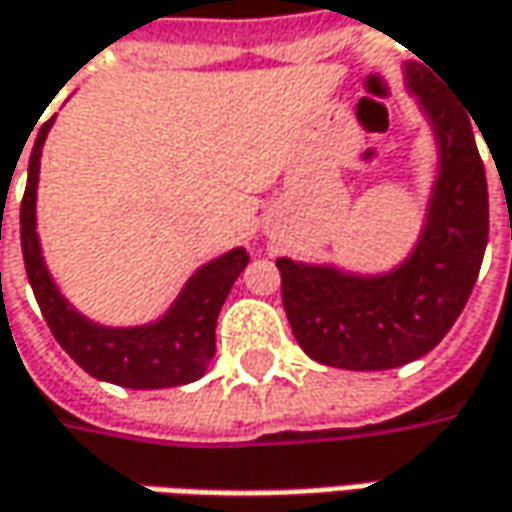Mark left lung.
<instances>
[{
    "label": "left lung",
    "instance_id": "8db88e82",
    "mask_svg": "<svg viewBox=\"0 0 512 512\" xmlns=\"http://www.w3.org/2000/svg\"><path fill=\"white\" fill-rule=\"evenodd\" d=\"M436 138V181L414 249L388 272L277 257L291 331L311 360L385 371L419 360L465 309L487 246V178L470 118L425 64L405 62Z\"/></svg>",
    "mask_w": 512,
    "mask_h": 512
}]
</instances>
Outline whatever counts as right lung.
I'll return each instance as SVG.
<instances>
[{"label": "right lung", "mask_w": 512, "mask_h": 512, "mask_svg": "<svg viewBox=\"0 0 512 512\" xmlns=\"http://www.w3.org/2000/svg\"><path fill=\"white\" fill-rule=\"evenodd\" d=\"M53 127V118L42 124L27 164V186L22 198V255L30 289L42 317L64 351L79 362L90 377L124 385V388H172L203 377L215 357V326L223 300L232 291L238 274L246 269V249H229L226 255L203 263L178 291L158 320L144 326H101L87 320L64 297L47 272L42 243L36 232V189L42 147Z\"/></svg>", "instance_id": "right-lung-1"}]
</instances>
